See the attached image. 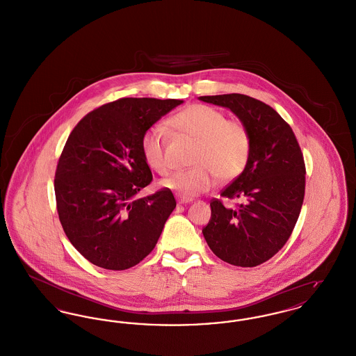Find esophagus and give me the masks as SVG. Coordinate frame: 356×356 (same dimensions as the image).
Masks as SVG:
<instances>
[{"label":"esophagus","instance_id":"esophagus-1","mask_svg":"<svg viewBox=\"0 0 356 356\" xmlns=\"http://www.w3.org/2000/svg\"><path fill=\"white\" fill-rule=\"evenodd\" d=\"M189 203H192V199H181V197L177 199V204H179V205H186V204Z\"/></svg>","mask_w":356,"mask_h":356}]
</instances>
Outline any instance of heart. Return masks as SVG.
<instances>
[{
	"label": "heart",
	"instance_id": "obj_1",
	"mask_svg": "<svg viewBox=\"0 0 356 356\" xmlns=\"http://www.w3.org/2000/svg\"><path fill=\"white\" fill-rule=\"evenodd\" d=\"M172 131L197 140L193 154L195 168L179 170L161 180L160 186L183 199H192L218 183L234 180L247 167L251 154V136L247 127L213 106L195 104L168 120ZM140 149L147 165L160 175L170 170L165 153V131L154 125L144 132Z\"/></svg>",
	"mask_w": 356,
	"mask_h": 356
}]
</instances>
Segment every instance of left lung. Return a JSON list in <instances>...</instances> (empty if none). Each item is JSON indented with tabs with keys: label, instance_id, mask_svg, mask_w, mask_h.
<instances>
[{
	"label": "left lung",
	"instance_id": "1",
	"mask_svg": "<svg viewBox=\"0 0 356 356\" xmlns=\"http://www.w3.org/2000/svg\"><path fill=\"white\" fill-rule=\"evenodd\" d=\"M199 100L228 108L251 136L247 167L220 193L243 203L232 209L211 202L205 241L222 261L256 267L282 250L298 221L305 199L303 153L291 127L270 105L240 93Z\"/></svg>",
	"mask_w": 356,
	"mask_h": 356
}]
</instances>
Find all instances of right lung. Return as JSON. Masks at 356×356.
<instances>
[{"instance_id":"1","label":"right lung","mask_w":356,"mask_h":356,"mask_svg":"<svg viewBox=\"0 0 356 356\" xmlns=\"http://www.w3.org/2000/svg\"><path fill=\"white\" fill-rule=\"evenodd\" d=\"M183 100L120 99L88 113L60 156L57 212L73 247L92 264L121 271L152 252L176 207L170 189L136 199L152 181L140 141Z\"/></svg>"}]
</instances>
